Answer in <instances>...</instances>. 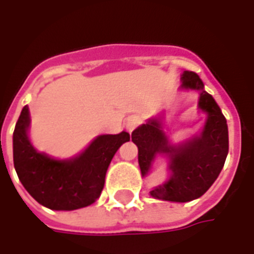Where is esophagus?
<instances>
[{"mask_svg": "<svg viewBox=\"0 0 254 254\" xmlns=\"http://www.w3.org/2000/svg\"><path fill=\"white\" fill-rule=\"evenodd\" d=\"M140 124H141V120H140L137 116L129 117V118L127 120V122H125V125H127V129L129 130V132H132L133 129H134V127H137Z\"/></svg>", "mask_w": 254, "mask_h": 254, "instance_id": "obj_1", "label": "esophagus"}]
</instances>
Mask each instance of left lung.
Instances as JSON below:
<instances>
[{
  "mask_svg": "<svg viewBox=\"0 0 254 254\" xmlns=\"http://www.w3.org/2000/svg\"><path fill=\"white\" fill-rule=\"evenodd\" d=\"M181 88L200 92L198 109L207 114L201 133L180 145H171L158 118L132 132V141L138 148V166L145 177L158 154L169 156L171 176L149 194L165 201L187 202L202 196L223 169L229 154V129L222 110L207 91L198 74L185 70Z\"/></svg>",
  "mask_w": 254,
  "mask_h": 254,
  "instance_id": "obj_1",
  "label": "left lung"
}]
</instances>
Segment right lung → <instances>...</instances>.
Wrapping results in <instances>:
<instances>
[{
    "label": "right lung",
    "instance_id": "right-lung-1",
    "mask_svg": "<svg viewBox=\"0 0 254 254\" xmlns=\"http://www.w3.org/2000/svg\"><path fill=\"white\" fill-rule=\"evenodd\" d=\"M30 110L24 106L13 132V165L25 190L36 201L56 211H72L98 200L106 171L129 133L102 134L76 158L57 160L38 152L28 138Z\"/></svg>",
    "mask_w": 254,
    "mask_h": 254
}]
</instances>
